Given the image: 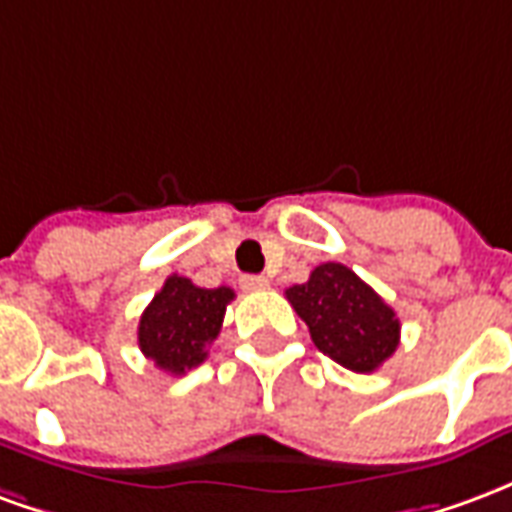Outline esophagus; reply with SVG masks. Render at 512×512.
Here are the masks:
<instances>
[{
    "label": "esophagus",
    "mask_w": 512,
    "mask_h": 512,
    "mask_svg": "<svg viewBox=\"0 0 512 512\" xmlns=\"http://www.w3.org/2000/svg\"><path fill=\"white\" fill-rule=\"evenodd\" d=\"M238 282H241V288L244 290H266L268 288V279L255 277V274H246V277H241Z\"/></svg>",
    "instance_id": "34e87169"
}]
</instances>
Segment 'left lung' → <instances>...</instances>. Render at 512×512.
<instances>
[{
    "label": "left lung",
    "instance_id": "obj_1",
    "mask_svg": "<svg viewBox=\"0 0 512 512\" xmlns=\"http://www.w3.org/2000/svg\"><path fill=\"white\" fill-rule=\"evenodd\" d=\"M288 301L310 326L312 343L337 365L373 373L400 345V321L376 290L343 263H321Z\"/></svg>",
    "mask_w": 512,
    "mask_h": 512
}]
</instances>
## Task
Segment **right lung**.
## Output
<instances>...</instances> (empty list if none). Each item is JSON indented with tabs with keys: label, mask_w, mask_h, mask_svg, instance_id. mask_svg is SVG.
Here are the masks:
<instances>
[{
	"label": "right lung",
	"mask_w": 512,
	"mask_h": 512,
	"mask_svg": "<svg viewBox=\"0 0 512 512\" xmlns=\"http://www.w3.org/2000/svg\"><path fill=\"white\" fill-rule=\"evenodd\" d=\"M235 299L230 288H197L172 274L139 318V348L164 373L183 376L205 362L208 345L222 332L224 310Z\"/></svg>",
	"instance_id": "obj_1"
}]
</instances>
